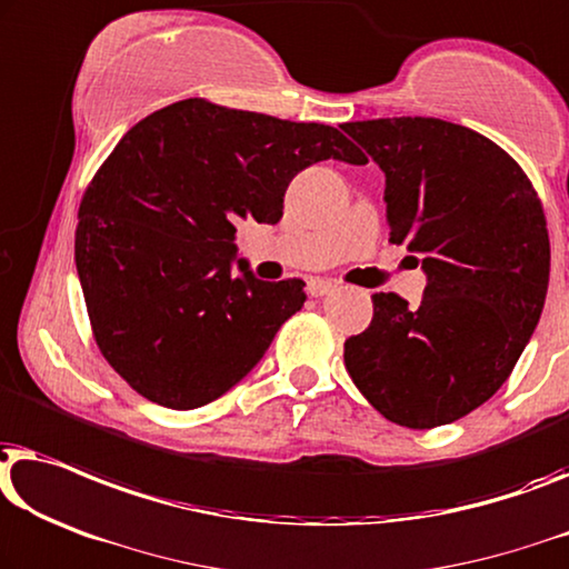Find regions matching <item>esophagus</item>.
I'll list each match as a JSON object with an SVG mask.
<instances>
[{
	"mask_svg": "<svg viewBox=\"0 0 569 569\" xmlns=\"http://www.w3.org/2000/svg\"><path fill=\"white\" fill-rule=\"evenodd\" d=\"M339 290V284L331 282V279H310L308 282V292L312 298H323V295H331Z\"/></svg>",
	"mask_w": 569,
	"mask_h": 569,
	"instance_id": "esophagus-1",
	"label": "esophagus"
}]
</instances>
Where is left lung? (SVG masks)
Returning <instances> with one entry per match:
<instances>
[{"label":"left lung","instance_id":"obj_1","mask_svg":"<svg viewBox=\"0 0 569 569\" xmlns=\"http://www.w3.org/2000/svg\"><path fill=\"white\" fill-rule=\"evenodd\" d=\"M343 133L385 171L390 241L418 253L428 279L418 308L372 295V323L343 343L346 369L387 421L451 423L500 390L539 323L545 210L523 169L465 126L382 118Z\"/></svg>","mask_w":569,"mask_h":569}]
</instances>
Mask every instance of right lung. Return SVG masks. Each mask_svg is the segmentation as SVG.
Here are the masks:
<instances>
[{
    "instance_id": "add662e5",
    "label": "right lung",
    "mask_w": 569,
    "mask_h": 569,
    "mask_svg": "<svg viewBox=\"0 0 569 569\" xmlns=\"http://www.w3.org/2000/svg\"><path fill=\"white\" fill-rule=\"evenodd\" d=\"M326 159L367 161L331 126L197 97L122 136L81 200L73 257L97 346L138 395L192 410L259 365L305 282L253 277L236 228L279 223L295 174Z\"/></svg>"
}]
</instances>
